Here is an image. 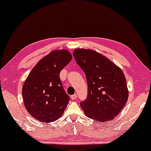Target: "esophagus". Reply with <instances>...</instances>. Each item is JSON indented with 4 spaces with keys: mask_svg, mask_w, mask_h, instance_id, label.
<instances>
[{
    "mask_svg": "<svg viewBox=\"0 0 151 151\" xmlns=\"http://www.w3.org/2000/svg\"><path fill=\"white\" fill-rule=\"evenodd\" d=\"M77 98V94H73V95H71V100H75V99Z\"/></svg>",
    "mask_w": 151,
    "mask_h": 151,
    "instance_id": "34e87169",
    "label": "esophagus"
}]
</instances>
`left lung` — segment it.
I'll list each match as a JSON object with an SVG mask.
<instances>
[{
    "instance_id": "1",
    "label": "left lung",
    "mask_w": 151,
    "mask_h": 151,
    "mask_svg": "<svg viewBox=\"0 0 151 151\" xmlns=\"http://www.w3.org/2000/svg\"><path fill=\"white\" fill-rule=\"evenodd\" d=\"M73 55L87 80V98L80 102L83 112L100 122L113 120L128 100L124 73L110 59L95 51L77 49Z\"/></svg>"
}]
</instances>
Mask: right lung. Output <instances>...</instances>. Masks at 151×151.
Here are the masks:
<instances>
[{"label": "right lung", "instance_id": "obj_1", "mask_svg": "<svg viewBox=\"0 0 151 151\" xmlns=\"http://www.w3.org/2000/svg\"><path fill=\"white\" fill-rule=\"evenodd\" d=\"M71 60L68 51L55 50L41 59L24 81L23 98L28 112L39 121L53 122L70 102L59 73Z\"/></svg>", "mask_w": 151, "mask_h": 151}]
</instances>
